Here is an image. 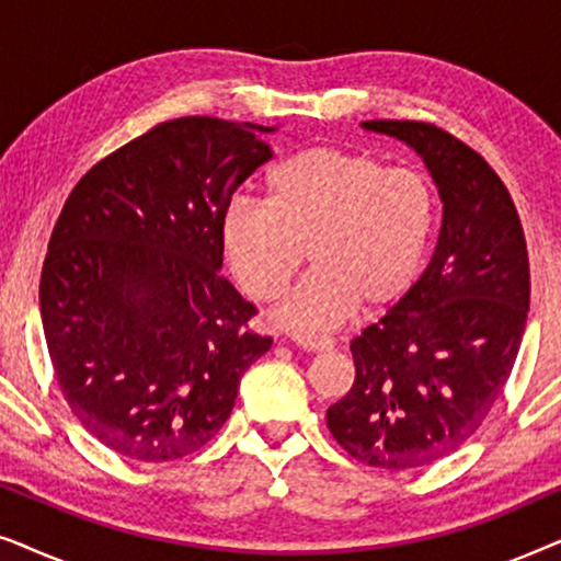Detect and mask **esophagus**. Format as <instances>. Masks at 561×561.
<instances>
[{"instance_id":"obj_1","label":"esophagus","mask_w":561,"mask_h":561,"mask_svg":"<svg viewBox=\"0 0 561 561\" xmlns=\"http://www.w3.org/2000/svg\"><path fill=\"white\" fill-rule=\"evenodd\" d=\"M290 340H294L298 347L309 352H327L334 347V340H329V336H317V334H294Z\"/></svg>"}]
</instances>
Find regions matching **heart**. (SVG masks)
<instances>
[{
  "label": "heart",
  "instance_id": "b5f03b06",
  "mask_svg": "<svg viewBox=\"0 0 561 561\" xmlns=\"http://www.w3.org/2000/svg\"><path fill=\"white\" fill-rule=\"evenodd\" d=\"M434 225L436 194L424 173L319 145L271 168L265 204L227 206L221 248L237 283L260 304L286 294L309 257L313 271L273 319L313 334L344 324L357 306L382 311L409 296Z\"/></svg>",
  "mask_w": 561,
  "mask_h": 561
}]
</instances>
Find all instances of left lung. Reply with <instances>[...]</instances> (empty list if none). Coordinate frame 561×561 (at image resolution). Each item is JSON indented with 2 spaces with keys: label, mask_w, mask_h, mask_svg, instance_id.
Segmentation results:
<instances>
[{
  "label": "left lung",
  "mask_w": 561,
  "mask_h": 561,
  "mask_svg": "<svg viewBox=\"0 0 561 561\" xmlns=\"http://www.w3.org/2000/svg\"><path fill=\"white\" fill-rule=\"evenodd\" d=\"M363 127L424 158L442 229L411 294L352 340L355 382L327 426L357 462L413 470L462 447L508 382L531 296L526 237L508 188L455 135L409 119Z\"/></svg>",
  "instance_id": "8db88e82"
}]
</instances>
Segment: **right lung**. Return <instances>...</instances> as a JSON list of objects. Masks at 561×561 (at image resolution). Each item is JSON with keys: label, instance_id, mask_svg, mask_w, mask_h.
<instances>
[{"label": "right lung", "instance_id": "obj_1", "mask_svg": "<svg viewBox=\"0 0 561 561\" xmlns=\"http://www.w3.org/2000/svg\"><path fill=\"white\" fill-rule=\"evenodd\" d=\"M217 117L160 122L91 168L66 198L41 275L53 373L73 416L137 462L214 439L248 367L271 350L221 271V217L273 158Z\"/></svg>", "mask_w": 561, "mask_h": 561}]
</instances>
